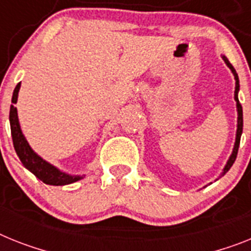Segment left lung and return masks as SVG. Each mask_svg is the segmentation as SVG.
<instances>
[{
  "mask_svg": "<svg viewBox=\"0 0 251 251\" xmlns=\"http://www.w3.org/2000/svg\"><path fill=\"white\" fill-rule=\"evenodd\" d=\"M223 61H225V64L229 67V70L231 73L233 74V76H235V100H236V109H237V130H236V139H235V144H233V149H232V153L229 155L228 161H227L226 166L223 168L222 174L221 176L223 175H226L228 172V170L232 167L233 162L236 159L237 157V151H239V145H240V139H241V134H243V107L240 104L239 102V90H240V81H239V76H237V73L236 70L233 69V66L229 64V61L227 60L226 56H222Z\"/></svg>",
  "mask_w": 251,
  "mask_h": 251,
  "instance_id": "left-lung-1",
  "label": "left lung"
}]
</instances>
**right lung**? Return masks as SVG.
<instances>
[{"label": "right lung", "instance_id": "right-lung-1", "mask_svg": "<svg viewBox=\"0 0 251 251\" xmlns=\"http://www.w3.org/2000/svg\"><path fill=\"white\" fill-rule=\"evenodd\" d=\"M20 85H22V83H19L18 85L15 86L14 93H12V104L10 107V126H11V136L15 151H16L18 157L20 158V161L24 165V167L34 175L35 177L43 181L44 184L54 185V186L73 184V182H76V181L84 178L85 175H70L61 171L56 166L50 165V162L43 159L41 155H38L31 149L28 140L25 139L24 134H23L20 122H19L18 109L14 106L18 102Z\"/></svg>", "mask_w": 251, "mask_h": 251}]
</instances>
